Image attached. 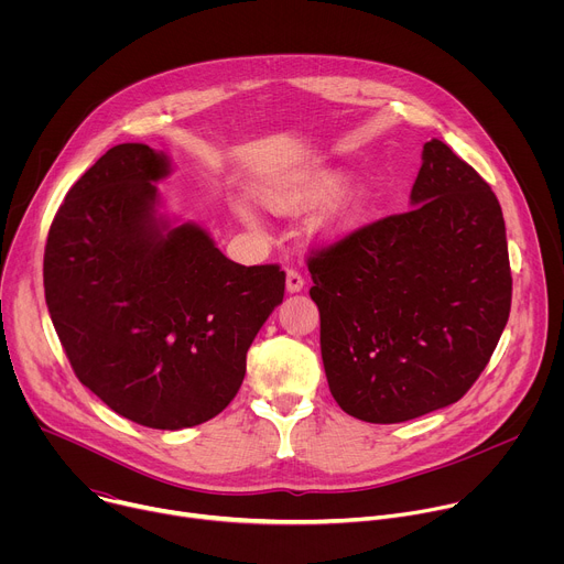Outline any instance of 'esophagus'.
Masks as SVG:
<instances>
[{"instance_id": "1", "label": "esophagus", "mask_w": 564, "mask_h": 564, "mask_svg": "<svg viewBox=\"0 0 564 564\" xmlns=\"http://www.w3.org/2000/svg\"><path fill=\"white\" fill-rule=\"evenodd\" d=\"M285 288H288V292H290V294L301 292V290L305 288V279L301 276V272H296V270H288V274H285Z\"/></svg>"}]
</instances>
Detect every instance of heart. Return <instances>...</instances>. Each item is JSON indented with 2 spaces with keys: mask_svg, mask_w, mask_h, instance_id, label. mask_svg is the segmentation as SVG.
I'll return each mask as SVG.
<instances>
[{
  "mask_svg": "<svg viewBox=\"0 0 564 564\" xmlns=\"http://www.w3.org/2000/svg\"><path fill=\"white\" fill-rule=\"evenodd\" d=\"M339 181V174H321V176H312L307 181H301L296 185H288L283 189H276L274 194L268 196V203L272 209L276 212H292V209H301L314 200H318L324 194H328ZM364 203H366V194L361 187H350L346 189L328 209L326 218H324V227L326 231H344L348 227H352L361 212H364ZM248 218H252L250 212H246Z\"/></svg>",
  "mask_w": 564,
  "mask_h": 564,
  "instance_id": "1",
  "label": "heart"
}]
</instances>
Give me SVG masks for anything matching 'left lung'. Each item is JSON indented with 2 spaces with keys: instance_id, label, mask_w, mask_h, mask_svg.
Returning <instances> with one entry per match:
<instances>
[{
  "instance_id": "8db88e82",
  "label": "left lung",
  "mask_w": 564,
  "mask_h": 564,
  "mask_svg": "<svg viewBox=\"0 0 564 564\" xmlns=\"http://www.w3.org/2000/svg\"><path fill=\"white\" fill-rule=\"evenodd\" d=\"M411 205L307 259L330 392L370 424L455 404L487 368L511 310L502 207L437 138L424 144Z\"/></svg>"
}]
</instances>
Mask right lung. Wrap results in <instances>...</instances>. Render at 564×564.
<instances>
[{"label":"right lung","mask_w":564,"mask_h":564,"mask_svg":"<svg viewBox=\"0 0 564 564\" xmlns=\"http://www.w3.org/2000/svg\"><path fill=\"white\" fill-rule=\"evenodd\" d=\"M170 158L111 147L59 205L44 250L48 314L75 377L118 415L178 431L216 417L283 301L279 265L229 261L196 223L158 214Z\"/></svg>","instance_id":"add662e5"}]
</instances>
